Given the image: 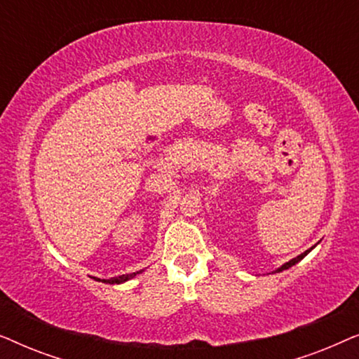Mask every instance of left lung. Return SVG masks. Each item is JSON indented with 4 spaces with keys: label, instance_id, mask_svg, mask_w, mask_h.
Here are the masks:
<instances>
[{
    "label": "left lung",
    "instance_id": "1",
    "mask_svg": "<svg viewBox=\"0 0 359 359\" xmlns=\"http://www.w3.org/2000/svg\"><path fill=\"white\" fill-rule=\"evenodd\" d=\"M313 247H316V245H313ZM312 247V248H313ZM312 248H309V250H306V252H304V253H301V255H299V257H296V258H292L291 259V262H287V263H284L283 264V266L281 268H278L276 269V271H274V273H281V271H284V269H289V268H291V266H294V264H296V263H299V262H301V259L304 258V257H306V255L309 253V252H311V250Z\"/></svg>",
    "mask_w": 359,
    "mask_h": 359
}]
</instances>
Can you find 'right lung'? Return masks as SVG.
I'll list each match as a JSON object with an SVG mask.
<instances>
[{
    "mask_svg": "<svg viewBox=\"0 0 359 359\" xmlns=\"http://www.w3.org/2000/svg\"><path fill=\"white\" fill-rule=\"evenodd\" d=\"M144 269H140V271L137 273H130V274H122V276H116V278H111V279H102V283H107V284H122L126 281H129L130 278H135L137 274H140Z\"/></svg>",
    "mask_w": 359,
    "mask_h": 359,
    "instance_id": "right-lung-1",
    "label": "right lung"
}]
</instances>
